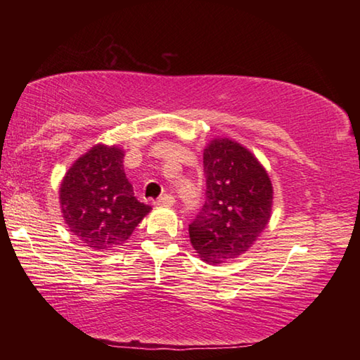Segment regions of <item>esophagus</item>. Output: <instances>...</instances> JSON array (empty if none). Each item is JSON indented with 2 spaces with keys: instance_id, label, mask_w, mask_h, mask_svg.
Masks as SVG:
<instances>
[{
  "instance_id": "1",
  "label": "esophagus",
  "mask_w": 360,
  "mask_h": 360,
  "mask_svg": "<svg viewBox=\"0 0 360 360\" xmlns=\"http://www.w3.org/2000/svg\"><path fill=\"white\" fill-rule=\"evenodd\" d=\"M174 202H176V200H174L173 195L165 193V195H162V197L157 200L155 205H157V206H173Z\"/></svg>"
}]
</instances>
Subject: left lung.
I'll return each mask as SVG.
<instances>
[{
	"instance_id": "8db88e82",
	"label": "left lung",
	"mask_w": 360,
	"mask_h": 360,
	"mask_svg": "<svg viewBox=\"0 0 360 360\" xmlns=\"http://www.w3.org/2000/svg\"><path fill=\"white\" fill-rule=\"evenodd\" d=\"M206 202L188 225L192 248L210 265L238 259L266 229L273 186L251 150L230 138H214L203 150Z\"/></svg>"
}]
</instances>
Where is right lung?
<instances>
[{
  "label": "right lung",
  "instance_id": "right-lung-1",
  "mask_svg": "<svg viewBox=\"0 0 360 360\" xmlns=\"http://www.w3.org/2000/svg\"><path fill=\"white\" fill-rule=\"evenodd\" d=\"M124 157L119 146L95 144L72 163L60 184L65 224L94 251L122 246L152 210L133 193Z\"/></svg>",
  "mask_w": 360,
  "mask_h": 360
}]
</instances>
